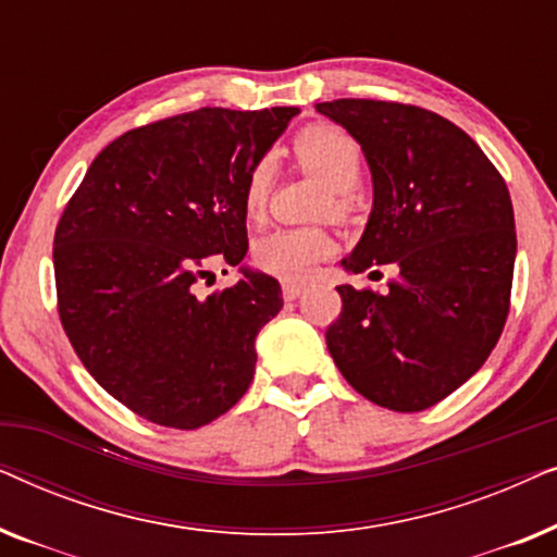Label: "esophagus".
<instances>
[{
    "mask_svg": "<svg viewBox=\"0 0 557 557\" xmlns=\"http://www.w3.org/2000/svg\"><path fill=\"white\" fill-rule=\"evenodd\" d=\"M281 288H284V299L286 301L299 299V296L304 294V284H296V281H284V284H281Z\"/></svg>",
    "mask_w": 557,
    "mask_h": 557,
    "instance_id": "obj_1",
    "label": "esophagus"
}]
</instances>
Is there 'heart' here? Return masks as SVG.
Here are the masks:
<instances>
[{
    "instance_id": "obj_1",
    "label": "heart",
    "mask_w": 557,
    "mask_h": 557,
    "mask_svg": "<svg viewBox=\"0 0 557 557\" xmlns=\"http://www.w3.org/2000/svg\"><path fill=\"white\" fill-rule=\"evenodd\" d=\"M294 154L299 159L304 170L322 177L332 187V208L337 215H345L349 210V189L357 185L362 172V151L347 132L337 126L317 124L304 128L294 141ZM273 182L271 159H261L250 166L243 182V212L250 220L263 218L269 208ZM334 243L322 227H284L265 235L256 246V263L273 276L294 281L304 278L314 269L317 261H322L332 253Z\"/></svg>"
}]
</instances>
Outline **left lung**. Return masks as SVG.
I'll return each mask as SVG.
<instances>
[{
  "label": "left lung",
  "mask_w": 557,
  "mask_h": 557,
  "mask_svg": "<svg viewBox=\"0 0 557 557\" xmlns=\"http://www.w3.org/2000/svg\"><path fill=\"white\" fill-rule=\"evenodd\" d=\"M317 111L347 128L372 174L368 225L342 269H398L385 294L337 286L342 314L326 347L368 400L425 410L482 368L505 330L517 256L509 189L438 113L368 98Z\"/></svg>",
  "instance_id": "obj_1"
}]
</instances>
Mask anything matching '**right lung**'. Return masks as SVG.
I'll return each instance as SVG.
<instances>
[{
	"instance_id": "right-lung-1",
	"label": "right lung",
	"mask_w": 557,
	"mask_h": 557,
	"mask_svg": "<svg viewBox=\"0 0 557 557\" xmlns=\"http://www.w3.org/2000/svg\"><path fill=\"white\" fill-rule=\"evenodd\" d=\"M299 109H197L134 128L88 166L55 231L58 311L106 393L151 423L193 431L231 410L256 372V337L284 307L248 250L246 174ZM212 260L239 284L208 297Z\"/></svg>"
}]
</instances>
